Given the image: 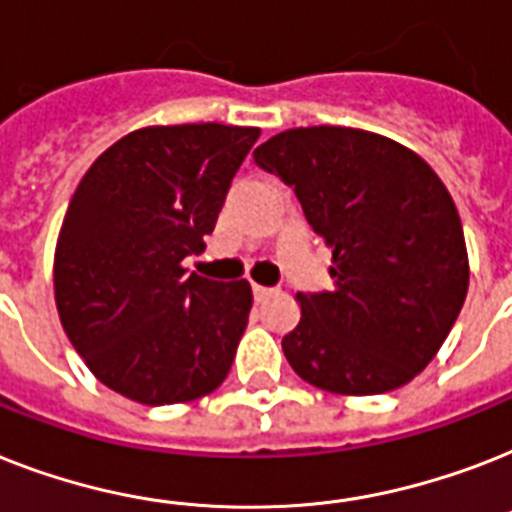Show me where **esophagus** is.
<instances>
[{"mask_svg": "<svg viewBox=\"0 0 512 512\" xmlns=\"http://www.w3.org/2000/svg\"><path fill=\"white\" fill-rule=\"evenodd\" d=\"M252 294H255V299H257V302H263L265 297H270V294H273V289H270V286L252 284Z\"/></svg>", "mask_w": 512, "mask_h": 512, "instance_id": "1", "label": "esophagus"}]
</instances>
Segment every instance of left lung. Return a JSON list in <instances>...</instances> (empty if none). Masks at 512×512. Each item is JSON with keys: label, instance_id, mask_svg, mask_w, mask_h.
Returning a JSON list of instances; mask_svg holds the SVG:
<instances>
[{"label": "left lung", "instance_id": "left-lung-1", "mask_svg": "<svg viewBox=\"0 0 512 512\" xmlns=\"http://www.w3.org/2000/svg\"><path fill=\"white\" fill-rule=\"evenodd\" d=\"M255 162L297 194L331 249L334 289L299 292L284 336L299 378L334 394H384L434 360L468 292L463 223L434 170L360 128H292Z\"/></svg>", "mask_w": 512, "mask_h": 512}]
</instances>
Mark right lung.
<instances>
[{"label":"right lung","instance_id":"1","mask_svg":"<svg viewBox=\"0 0 512 512\" xmlns=\"http://www.w3.org/2000/svg\"><path fill=\"white\" fill-rule=\"evenodd\" d=\"M257 136L223 123L139 128L81 178L54 252V299L70 344L112 392L176 405L231 371L252 289L184 260L213 234Z\"/></svg>","mask_w":512,"mask_h":512}]
</instances>
